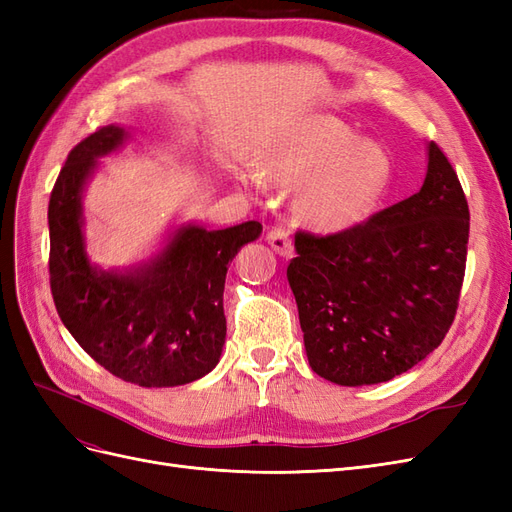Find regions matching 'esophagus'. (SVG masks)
<instances>
[{
	"label": "esophagus",
	"mask_w": 512,
	"mask_h": 512,
	"mask_svg": "<svg viewBox=\"0 0 512 512\" xmlns=\"http://www.w3.org/2000/svg\"><path fill=\"white\" fill-rule=\"evenodd\" d=\"M267 241L280 256L292 254V241H290V232L286 226H271L267 232Z\"/></svg>",
	"instance_id": "34e87169"
}]
</instances>
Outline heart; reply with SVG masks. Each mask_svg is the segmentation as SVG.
<instances>
[{
	"label": "heart",
	"mask_w": 512,
	"mask_h": 512,
	"mask_svg": "<svg viewBox=\"0 0 512 512\" xmlns=\"http://www.w3.org/2000/svg\"><path fill=\"white\" fill-rule=\"evenodd\" d=\"M265 175L301 185L297 211L318 230H344L376 207L391 179V158L335 117H314L265 160Z\"/></svg>",
	"instance_id": "b5f03b06"
}]
</instances>
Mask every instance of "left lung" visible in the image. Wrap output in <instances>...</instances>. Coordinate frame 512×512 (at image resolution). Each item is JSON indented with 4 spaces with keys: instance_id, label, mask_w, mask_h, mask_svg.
Returning <instances> with one entry per match:
<instances>
[{
    "instance_id": "obj_1",
    "label": "left lung",
    "mask_w": 512,
    "mask_h": 512,
    "mask_svg": "<svg viewBox=\"0 0 512 512\" xmlns=\"http://www.w3.org/2000/svg\"><path fill=\"white\" fill-rule=\"evenodd\" d=\"M468 237L466 194L436 143L410 198L331 235L297 230L286 275L316 374L378 384L436 350L457 314Z\"/></svg>"
}]
</instances>
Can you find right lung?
Returning a JSON list of instances; mask_svg holds the SVG:
<instances>
[{
    "mask_svg": "<svg viewBox=\"0 0 512 512\" xmlns=\"http://www.w3.org/2000/svg\"><path fill=\"white\" fill-rule=\"evenodd\" d=\"M126 130L104 126L76 145L49 200V275L61 322L113 376L160 389L188 384L218 365L224 337V282L230 260L262 224L224 230L183 226L164 252L134 273L89 265L81 232V190Z\"/></svg>",
    "mask_w": 512,
    "mask_h": 512,
    "instance_id": "right-lung-1",
    "label": "right lung"
}]
</instances>
